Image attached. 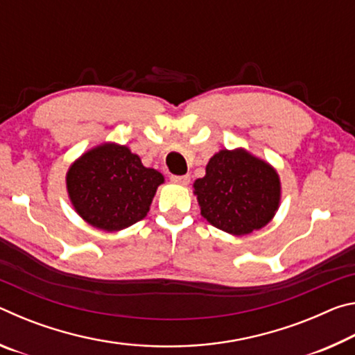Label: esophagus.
<instances>
[{
	"label": "esophagus",
	"instance_id": "34e87169",
	"mask_svg": "<svg viewBox=\"0 0 355 355\" xmlns=\"http://www.w3.org/2000/svg\"><path fill=\"white\" fill-rule=\"evenodd\" d=\"M171 182L175 183V184L188 186L189 182H191V177H189V175H172V177H171Z\"/></svg>",
	"mask_w": 355,
	"mask_h": 355
}]
</instances>
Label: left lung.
<instances>
[{"mask_svg": "<svg viewBox=\"0 0 355 355\" xmlns=\"http://www.w3.org/2000/svg\"><path fill=\"white\" fill-rule=\"evenodd\" d=\"M200 214L213 227L244 236L268 225L280 205L277 171L245 148L219 150L194 182Z\"/></svg>", "mask_w": 355, "mask_h": 355, "instance_id": "obj_1", "label": "left lung"}]
</instances>
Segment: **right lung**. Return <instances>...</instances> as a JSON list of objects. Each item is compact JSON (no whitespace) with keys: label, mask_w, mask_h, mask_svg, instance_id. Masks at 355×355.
Masks as SVG:
<instances>
[{"label":"right lung","mask_w":355,"mask_h":355,"mask_svg":"<svg viewBox=\"0 0 355 355\" xmlns=\"http://www.w3.org/2000/svg\"><path fill=\"white\" fill-rule=\"evenodd\" d=\"M65 183L75 211L89 225L119 232L146 218L164 177L127 146L105 142L69 167Z\"/></svg>","instance_id":"add662e5"}]
</instances>
